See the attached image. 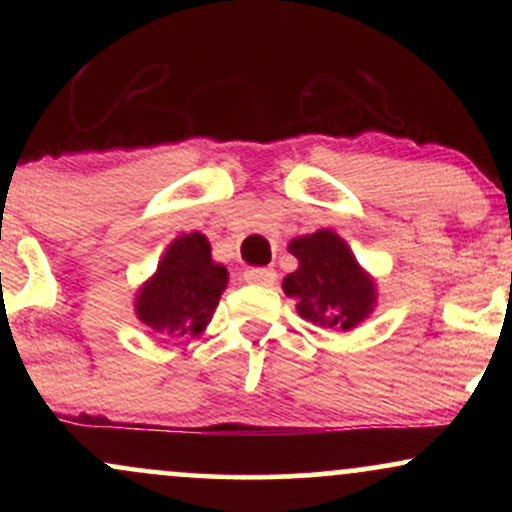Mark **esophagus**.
<instances>
[{
  "label": "esophagus",
  "instance_id": "1",
  "mask_svg": "<svg viewBox=\"0 0 512 512\" xmlns=\"http://www.w3.org/2000/svg\"><path fill=\"white\" fill-rule=\"evenodd\" d=\"M243 279L248 281V284H257V286H272L274 281H276V272H274V269L252 267V269H245V272H243Z\"/></svg>",
  "mask_w": 512,
  "mask_h": 512
}]
</instances>
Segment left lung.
I'll return each instance as SVG.
<instances>
[{
	"label": "left lung",
	"instance_id": "obj_1",
	"mask_svg": "<svg viewBox=\"0 0 512 512\" xmlns=\"http://www.w3.org/2000/svg\"><path fill=\"white\" fill-rule=\"evenodd\" d=\"M289 252L298 269L284 276L281 289L296 301L303 320L320 330L349 332L373 313L378 286L339 233L320 228L298 236L289 243Z\"/></svg>",
	"mask_w": 512,
	"mask_h": 512
}]
</instances>
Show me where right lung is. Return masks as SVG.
I'll list each match as a JSON object with an SVG mask.
<instances>
[{
    "label": "right lung",
    "instance_id": "1",
    "mask_svg": "<svg viewBox=\"0 0 512 512\" xmlns=\"http://www.w3.org/2000/svg\"><path fill=\"white\" fill-rule=\"evenodd\" d=\"M226 286L228 269L214 262L207 236L182 233L163 252L156 272L139 286L134 315L166 342L199 337Z\"/></svg>",
    "mask_w": 512,
    "mask_h": 512
}]
</instances>
